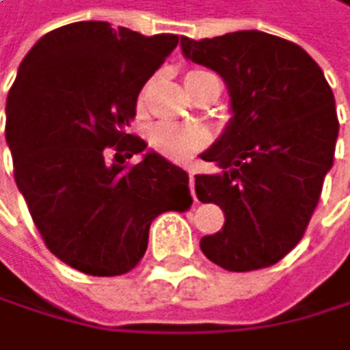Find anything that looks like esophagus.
I'll use <instances>...</instances> for the list:
<instances>
[{
	"label": "esophagus",
	"mask_w": 350,
	"mask_h": 350,
	"mask_svg": "<svg viewBox=\"0 0 350 350\" xmlns=\"http://www.w3.org/2000/svg\"><path fill=\"white\" fill-rule=\"evenodd\" d=\"M189 189H191V196L196 198V176L193 174H189Z\"/></svg>",
	"instance_id": "34e87169"
}]
</instances>
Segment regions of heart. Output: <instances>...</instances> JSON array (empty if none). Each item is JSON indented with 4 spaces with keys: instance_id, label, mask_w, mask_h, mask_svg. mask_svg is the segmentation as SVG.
<instances>
[{
    "instance_id": "obj_1",
    "label": "heart",
    "mask_w": 350,
    "mask_h": 350,
    "mask_svg": "<svg viewBox=\"0 0 350 350\" xmlns=\"http://www.w3.org/2000/svg\"><path fill=\"white\" fill-rule=\"evenodd\" d=\"M213 72L208 70H189L185 75V85L189 90V94H193L196 90L206 83L208 79H213ZM146 92H148V85L142 90V94L137 98V109L144 107V100H146ZM148 142L152 148L163 154L172 161H189L193 154H198L200 150L206 148L208 144V133L200 126L193 124H154L148 133Z\"/></svg>"
}]
</instances>
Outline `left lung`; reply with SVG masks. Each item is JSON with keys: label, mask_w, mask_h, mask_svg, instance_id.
<instances>
[{"label": "left lung", "mask_w": 350, "mask_h": 350, "mask_svg": "<svg viewBox=\"0 0 350 350\" xmlns=\"http://www.w3.org/2000/svg\"><path fill=\"white\" fill-rule=\"evenodd\" d=\"M180 46L226 81L232 109L221 137L202 154L219 172L196 176L198 200L226 215L200 250L237 273L271 267L301 241L334 165V92L301 46L265 31L183 36Z\"/></svg>", "instance_id": "obj_1"}]
</instances>
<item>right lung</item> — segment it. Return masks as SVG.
I'll list each match as a JSON object with an SVG mask.
<instances>
[{
	"label": "right lung",
	"instance_id": "1",
	"mask_svg": "<svg viewBox=\"0 0 350 350\" xmlns=\"http://www.w3.org/2000/svg\"><path fill=\"white\" fill-rule=\"evenodd\" d=\"M178 36L105 21L57 27L23 57L5 100L14 180L53 256L88 275L135 269L165 211L191 206L189 176L129 133L144 83Z\"/></svg>",
	"mask_w": 350,
	"mask_h": 350
}]
</instances>
